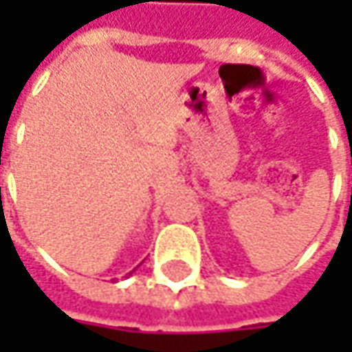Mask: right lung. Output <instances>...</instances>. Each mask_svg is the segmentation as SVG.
I'll return each instance as SVG.
<instances>
[{"mask_svg": "<svg viewBox=\"0 0 352 352\" xmlns=\"http://www.w3.org/2000/svg\"><path fill=\"white\" fill-rule=\"evenodd\" d=\"M133 272H135V270H133ZM133 272H129V274H133Z\"/></svg>", "mask_w": 352, "mask_h": 352, "instance_id": "obj_1", "label": "right lung"}]
</instances>
